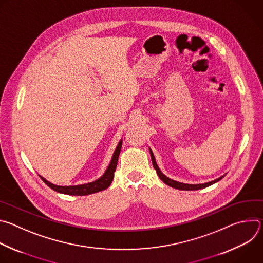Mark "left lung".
Here are the masks:
<instances>
[{
	"label": "left lung",
	"instance_id": "left-lung-1",
	"mask_svg": "<svg viewBox=\"0 0 263 263\" xmlns=\"http://www.w3.org/2000/svg\"><path fill=\"white\" fill-rule=\"evenodd\" d=\"M149 153H151V158H152V163H153V166L154 168L156 170L157 172V175L159 176V178L165 183L167 184L168 186L171 187H174V189L176 190H181V191H197V190H202V189H205V187H208L212 184H214L215 182L219 181L220 179H222L224 176H221L211 182H207V183H203V184H186V183H181V182H178V181H175V180H172L170 179L168 177H166L165 175L162 174V172L159 170L157 163H156V160H155V157H154V154L152 152V149L149 148Z\"/></svg>",
	"mask_w": 263,
	"mask_h": 263
}]
</instances>
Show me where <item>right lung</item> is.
Returning <instances> with one entry per match:
<instances>
[{
  "label": "right lung",
  "instance_id": "1",
  "mask_svg": "<svg viewBox=\"0 0 263 263\" xmlns=\"http://www.w3.org/2000/svg\"><path fill=\"white\" fill-rule=\"evenodd\" d=\"M122 143H123V141L121 140L119 142L117 148H116L114 156H112L111 161H110L106 172L104 173V175L101 178H99L98 180L93 181V182L86 183V184H81V185H73V186H59V185H55V184L50 183L49 181H47L42 176H40V177L53 191H55L57 193H60V194L68 195V196H87V195H91V194L104 191V190L108 189V187L111 184V182H112V180H114L115 172L117 170V164H118V160H119V156H120V153H121Z\"/></svg>",
  "mask_w": 263,
  "mask_h": 263
}]
</instances>
